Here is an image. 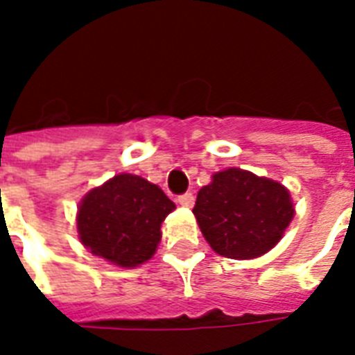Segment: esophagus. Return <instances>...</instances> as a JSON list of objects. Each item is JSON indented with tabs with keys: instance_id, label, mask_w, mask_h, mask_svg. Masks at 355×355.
<instances>
[{
	"instance_id": "34e87169",
	"label": "esophagus",
	"mask_w": 355,
	"mask_h": 355,
	"mask_svg": "<svg viewBox=\"0 0 355 355\" xmlns=\"http://www.w3.org/2000/svg\"><path fill=\"white\" fill-rule=\"evenodd\" d=\"M178 205L180 207H186V208H191L193 207V202H196V197H193V193H182V196H178Z\"/></svg>"
}]
</instances>
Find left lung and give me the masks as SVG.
<instances>
[{"label": "left lung", "mask_w": 355, "mask_h": 355, "mask_svg": "<svg viewBox=\"0 0 355 355\" xmlns=\"http://www.w3.org/2000/svg\"><path fill=\"white\" fill-rule=\"evenodd\" d=\"M193 214L218 255L255 259L279 242L294 207L285 186L232 167L199 189Z\"/></svg>", "instance_id": "left-lung-1"}]
</instances>
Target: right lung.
Here are the masks:
<instances>
[{
	"label": "right lung",
	"instance_id": "1",
	"mask_svg": "<svg viewBox=\"0 0 355 355\" xmlns=\"http://www.w3.org/2000/svg\"><path fill=\"white\" fill-rule=\"evenodd\" d=\"M173 210L175 202L156 184L135 175H117L81 201L80 240L105 261L137 266L154 255L162 221Z\"/></svg>",
	"mask_w": 355,
	"mask_h": 355
}]
</instances>
